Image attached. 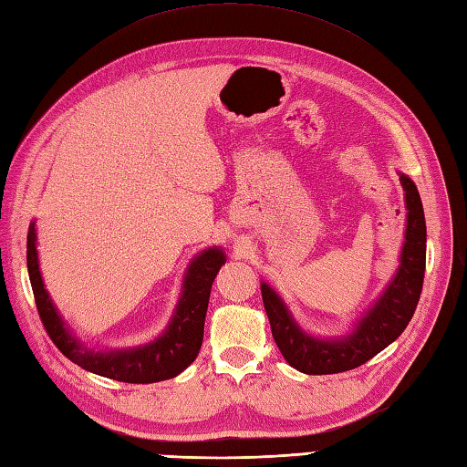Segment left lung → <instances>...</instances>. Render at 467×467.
Instances as JSON below:
<instances>
[{
  "mask_svg": "<svg viewBox=\"0 0 467 467\" xmlns=\"http://www.w3.org/2000/svg\"><path fill=\"white\" fill-rule=\"evenodd\" d=\"M400 183L406 192L408 207L406 242L401 247L400 267L379 299H376L374 307L359 317L349 336L321 339L306 334L296 324L282 297L262 282L264 307L272 326V336L292 368L307 376L339 374L359 368L396 341L408 327L420 302L426 272V217L416 183L403 173H400Z\"/></svg>",
  "mask_w": 467,
  "mask_h": 467,
  "instance_id": "obj_1",
  "label": "left lung"
}]
</instances>
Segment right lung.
Here are the masks:
<instances>
[{"instance_id":"right-lung-1","label":"right lung","mask_w":467,"mask_h":467,"mask_svg":"<svg viewBox=\"0 0 467 467\" xmlns=\"http://www.w3.org/2000/svg\"><path fill=\"white\" fill-rule=\"evenodd\" d=\"M225 264V254L220 247H207L195 255L183 277L180 302L163 334L146 346L130 349L98 351L88 348L71 334L61 319L57 307L51 302L41 279L36 247V223L27 232V272L36 306L51 341L67 359L91 374L126 383H153L175 378L198 358L203 339V321L210 304L212 284Z\"/></svg>"}]
</instances>
